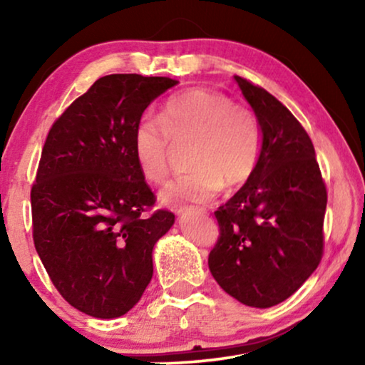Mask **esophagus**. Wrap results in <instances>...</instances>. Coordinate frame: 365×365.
<instances>
[{"instance_id":"34e87169","label":"esophagus","mask_w":365,"mask_h":365,"mask_svg":"<svg viewBox=\"0 0 365 365\" xmlns=\"http://www.w3.org/2000/svg\"><path fill=\"white\" fill-rule=\"evenodd\" d=\"M184 212V209H179V211H178V214H182Z\"/></svg>"}]
</instances>
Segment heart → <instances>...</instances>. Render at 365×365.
Segmentation results:
<instances>
[{
  "label": "heart",
  "instance_id": "heart-1",
  "mask_svg": "<svg viewBox=\"0 0 365 365\" xmlns=\"http://www.w3.org/2000/svg\"><path fill=\"white\" fill-rule=\"evenodd\" d=\"M194 143L189 174L163 189L164 206L209 202L222 191L247 182L262 154L264 134L256 114L226 94L191 88L164 103L161 116H144L136 124L133 151L143 178L161 184L168 178L174 144Z\"/></svg>",
  "mask_w": 365,
  "mask_h": 365
}]
</instances>
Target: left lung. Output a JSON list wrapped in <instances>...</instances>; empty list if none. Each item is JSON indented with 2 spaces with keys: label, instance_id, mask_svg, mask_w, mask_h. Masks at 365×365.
Masks as SVG:
<instances>
[{
  "label": "left lung",
  "instance_id": "1",
  "mask_svg": "<svg viewBox=\"0 0 365 365\" xmlns=\"http://www.w3.org/2000/svg\"><path fill=\"white\" fill-rule=\"evenodd\" d=\"M234 79L264 144L251 179L214 212L219 239L207 264L229 296L266 309L291 297L321 262L327 191L301 123L266 89Z\"/></svg>",
  "mask_w": 365,
  "mask_h": 365
}]
</instances>
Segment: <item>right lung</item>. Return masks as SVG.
<instances>
[{"label":"right lung","mask_w":365,"mask_h":365,"mask_svg":"<svg viewBox=\"0 0 365 365\" xmlns=\"http://www.w3.org/2000/svg\"><path fill=\"white\" fill-rule=\"evenodd\" d=\"M179 81L99 78L49 129L31 189L33 241L58 292L78 311L121 317L153 277V249L174 224L156 211L133 151L136 124Z\"/></svg>","instance_id":"1"}]
</instances>
